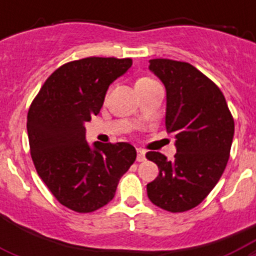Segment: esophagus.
<instances>
[{
    "mask_svg": "<svg viewBox=\"0 0 256 256\" xmlns=\"http://www.w3.org/2000/svg\"><path fill=\"white\" fill-rule=\"evenodd\" d=\"M136 152H138L136 160H138V162H144V160H146V152H144V148H136Z\"/></svg>",
    "mask_w": 256,
    "mask_h": 256,
    "instance_id": "obj_1",
    "label": "esophagus"
}]
</instances>
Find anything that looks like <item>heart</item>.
I'll return each mask as SVG.
<instances>
[{
  "label": "heart",
  "mask_w": 256,
  "mask_h": 256,
  "mask_svg": "<svg viewBox=\"0 0 256 256\" xmlns=\"http://www.w3.org/2000/svg\"><path fill=\"white\" fill-rule=\"evenodd\" d=\"M152 84H156V81H152V78L144 77V78H140V80L136 81V86H148V85H152Z\"/></svg>",
  "instance_id": "1"
}]
</instances>
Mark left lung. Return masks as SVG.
Here are the masks:
<instances>
[{
  "label": "left lung",
  "instance_id": "obj_1",
  "mask_svg": "<svg viewBox=\"0 0 256 256\" xmlns=\"http://www.w3.org/2000/svg\"><path fill=\"white\" fill-rule=\"evenodd\" d=\"M150 70L168 92L166 128L175 134L174 160L148 152L160 174L148 184V196L170 212L191 210L222 176L230 158L234 118L220 88L187 62L150 60Z\"/></svg>",
  "mask_w": 256,
  "mask_h": 256
}]
</instances>
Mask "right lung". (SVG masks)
<instances>
[{"label":"right lung","instance_id":"1","mask_svg":"<svg viewBox=\"0 0 256 256\" xmlns=\"http://www.w3.org/2000/svg\"><path fill=\"white\" fill-rule=\"evenodd\" d=\"M132 65V58L114 57L68 62L30 104L26 126L36 170L54 198L76 212L108 204L136 158L126 142H96L90 148L85 140V124L100 112L110 84Z\"/></svg>","mask_w":256,"mask_h":256}]
</instances>
